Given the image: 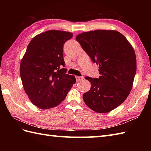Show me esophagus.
<instances>
[{
	"label": "esophagus",
	"instance_id": "34e87169",
	"mask_svg": "<svg viewBox=\"0 0 151 151\" xmlns=\"http://www.w3.org/2000/svg\"><path fill=\"white\" fill-rule=\"evenodd\" d=\"M84 78L83 77V76H76V81L77 82H79V81H82L83 79H84Z\"/></svg>",
	"mask_w": 151,
	"mask_h": 151
}]
</instances>
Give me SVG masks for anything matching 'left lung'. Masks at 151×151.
<instances>
[{
  "label": "left lung",
  "instance_id": "obj_1",
  "mask_svg": "<svg viewBox=\"0 0 151 151\" xmlns=\"http://www.w3.org/2000/svg\"><path fill=\"white\" fill-rule=\"evenodd\" d=\"M76 40L99 66L101 75L99 78L86 77L91 85L89 91L83 94L86 104L97 113L114 110L132 90L136 72L133 47L117 30L85 32L77 35Z\"/></svg>",
  "mask_w": 151,
  "mask_h": 151
}]
</instances>
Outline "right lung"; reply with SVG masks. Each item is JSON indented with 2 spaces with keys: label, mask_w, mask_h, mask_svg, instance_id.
<instances>
[{
  "label": "right lung",
  "mask_w": 151,
  "mask_h": 151,
  "mask_svg": "<svg viewBox=\"0 0 151 151\" xmlns=\"http://www.w3.org/2000/svg\"><path fill=\"white\" fill-rule=\"evenodd\" d=\"M73 36L69 32L51 30L37 34L28 44L20 64L24 91L35 106L49 109L59 105L76 82L66 74L64 43Z\"/></svg>",
  "instance_id": "add662e5"
}]
</instances>
